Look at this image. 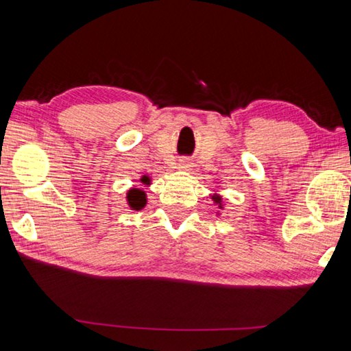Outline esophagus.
Listing matches in <instances>:
<instances>
[{
    "label": "esophagus",
    "instance_id": "esophagus-1",
    "mask_svg": "<svg viewBox=\"0 0 351 351\" xmlns=\"http://www.w3.org/2000/svg\"><path fill=\"white\" fill-rule=\"evenodd\" d=\"M190 167H192V165H190V162L186 161V159H182V161H180V169L181 170H190Z\"/></svg>",
    "mask_w": 351,
    "mask_h": 351
}]
</instances>
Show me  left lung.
I'll return each mask as SVG.
<instances>
[{"label":"left lung","instance_id":"obj_1","mask_svg":"<svg viewBox=\"0 0 351 351\" xmlns=\"http://www.w3.org/2000/svg\"><path fill=\"white\" fill-rule=\"evenodd\" d=\"M212 199L215 201V204H218L219 209H223V206H221V197H218V195H213Z\"/></svg>","mask_w":351,"mask_h":351}]
</instances>
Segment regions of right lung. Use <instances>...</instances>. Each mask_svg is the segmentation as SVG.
Here are the masks:
<instances>
[{
    "instance_id": "obj_1",
    "label": "right lung",
    "mask_w": 351,
    "mask_h": 351,
    "mask_svg": "<svg viewBox=\"0 0 351 351\" xmlns=\"http://www.w3.org/2000/svg\"><path fill=\"white\" fill-rule=\"evenodd\" d=\"M144 184H148V178L147 176H142L141 180ZM127 199H128V204L130 207H133L134 210H141L142 207H144L147 204V198H145V193L142 192L141 189H132L127 195Z\"/></svg>"
}]
</instances>
